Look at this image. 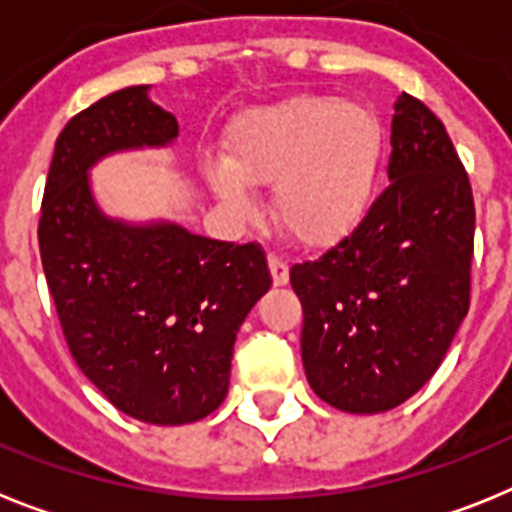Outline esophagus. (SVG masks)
I'll return each instance as SVG.
<instances>
[{"label": "esophagus", "mask_w": 512, "mask_h": 512, "mask_svg": "<svg viewBox=\"0 0 512 512\" xmlns=\"http://www.w3.org/2000/svg\"><path fill=\"white\" fill-rule=\"evenodd\" d=\"M269 271L277 287H282V284L289 282V264L279 256V253H269Z\"/></svg>", "instance_id": "1"}]
</instances>
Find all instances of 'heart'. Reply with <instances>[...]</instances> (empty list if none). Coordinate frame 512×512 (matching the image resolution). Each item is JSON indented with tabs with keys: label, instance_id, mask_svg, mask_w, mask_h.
<instances>
[{
	"label": "heart",
	"instance_id": "heart-1",
	"mask_svg": "<svg viewBox=\"0 0 512 512\" xmlns=\"http://www.w3.org/2000/svg\"><path fill=\"white\" fill-rule=\"evenodd\" d=\"M230 161L205 158L212 192L251 210V184H271V207L300 243L333 241L364 215L382 158L372 107L338 97H292L243 112L228 130Z\"/></svg>",
	"mask_w": 512,
	"mask_h": 512
}]
</instances>
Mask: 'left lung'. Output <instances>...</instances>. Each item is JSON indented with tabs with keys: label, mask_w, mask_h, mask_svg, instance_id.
I'll list each match as a JSON object with an SVG mask.
<instances>
[{
	"label": "left lung",
	"mask_w": 512,
	"mask_h": 512,
	"mask_svg": "<svg viewBox=\"0 0 512 512\" xmlns=\"http://www.w3.org/2000/svg\"><path fill=\"white\" fill-rule=\"evenodd\" d=\"M384 187L359 228L318 261L295 264L302 364L312 392L374 415L436 374L469 310L474 200L443 122L402 92Z\"/></svg>",
	"instance_id": "8db88e82"
}]
</instances>
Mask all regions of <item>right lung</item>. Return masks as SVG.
Here are the masks:
<instances>
[{
	"instance_id": "obj_1",
	"label": "right lung",
	"mask_w": 512,
	"mask_h": 512,
	"mask_svg": "<svg viewBox=\"0 0 512 512\" xmlns=\"http://www.w3.org/2000/svg\"><path fill=\"white\" fill-rule=\"evenodd\" d=\"M151 87L71 117L40 207V259L76 366L125 415L202 420L225 400L233 343L271 274L256 243L212 241L169 220L128 223L97 205L89 171L112 153L166 148L179 122Z\"/></svg>"
}]
</instances>
